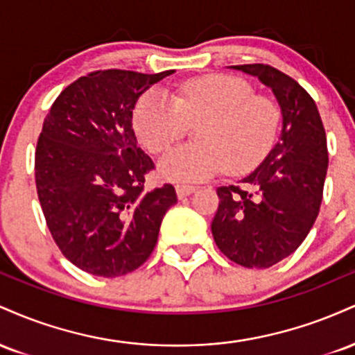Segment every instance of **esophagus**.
I'll list each match as a JSON object with an SVG mask.
<instances>
[{"mask_svg":"<svg viewBox=\"0 0 355 355\" xmlns=\"http://www.w3.org/2000/svg\"><path fill=\"white\" fill-rule=\"evenodd\" d=\"M197 190V187H189V185H177V195L178 198H185L189 195L193 193Z\"/></svg>","mask_w":355,"mask_h":355,"instance_id":"34e87169","label":"esophagus"}]
</instances>
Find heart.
<instances>
[{
	"mask_svg": "<svg viewBox=\"0 0 355 355\" xmlns=\"http://www.w3.org/2000/svg\"><path fill=\"white\" fill-rule=\"evenodd\" d=\"M280 108L255 95L245 80L209 75L185 83L177 98L160 88L145 92L133 108L138 140L152 153H162L189 132L197 141L173 148L158 162L165 180L203 182L225 166L232 175L245 173L270 152L280 126Z\"/></svg>",
	"mask_w": 355,
	"mask_h": 355,
	"instance_id": "heart-1",
	"label": "heart"
}]
</instances>
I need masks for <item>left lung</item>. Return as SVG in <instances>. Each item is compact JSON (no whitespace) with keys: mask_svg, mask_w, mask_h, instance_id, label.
I'll use <instances>...</instances> for the list:
<instances>
[{"mask_svg":"<svg viewBox=\"0 0 355 355\" xmlns=\"http://www.w3.org/2000/svg\"><path fill=\"white\" fill-rule=\"evenodd\" d=\"M274 92L282 133L242 187H218L211 235L223 255L267 268L299 248L319 215L327 175V138L315 101L294 78L268 64L230 67Z\"/></svg>","mask_w":355,"mask_h":355,"instance_id":"8db88e82","label":"left lung"}]
</instances>
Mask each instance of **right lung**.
Listing matches in <instances>:
<instances>
[{"mask_svg":"<svg viewBox=\"0 0 355 355\" xmlns=\"http://www.w3.org/2000/svg\"><path fill=\"white\" fill-rule=\"evenodd\" d=\"M170 71L88 73L60 93L35 153L38 198L61 254L88 274L120 277L152 255L173 185L145 190L152 158L137 144L133 108Z\"/></svg>","mask_w":355,"mask_h":355,"instance_id":"1","label":"right lung"}]
</instances>
